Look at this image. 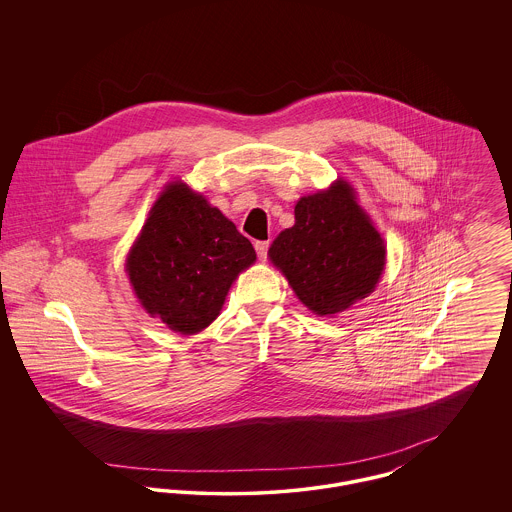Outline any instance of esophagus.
Wrapping results in <instances>:
<instances>
[{
    "label": "esophagus",
    "mask_w": 512,
    "mask_h": 512,
    "mask_svg": "<svg viewBox=\"0 0 512 512\" xmlns=\"http://www.w3.org/2000/svg\"><path fill=\"white\" fill-rule=\"evenodd\" d=\"M255 249H257L259 259H261V261H265L268 253V242H255Z\"/></svg>",
    "instance_id": "34e87169"
}]
</instances>
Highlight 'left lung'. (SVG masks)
Instances as JSON below:
<instances>
[{"label":"left lung","mask_w":512,"mask_h":512,"mask_svg":"<svg viewBox=\"0 0 512 512\" xmlns=\"http://www.w3.org/2000/svg\"><path fill=\"white\" fill-rule=\"evenodd\" d=\"M299 301L315 315H336L374 292L386 265V245L353 188L336 180L295 205V224L268 249Z\"/></svg>","instance_id":"left-lung-1"}]
</instances>
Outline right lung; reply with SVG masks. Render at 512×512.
Returning <instances> with one entry per match:
<instances>
[{
  "label": "right lung",
  "mask_w": 512,
  "mask_h": 512,
  "mask_svg": "<svg viewBox=\"0 0 512 512\" xmlns=\"http://www.w3.org/2000/svg\"><path fill=\"white\" fill-rule=\"evenodd\" d=\"M255 259L234 222L176 180L151 207L126 272L147 313L190 336L219 317L232 282Z\"/></svg>",
  "instance_id": "1"
}]
</instances>
